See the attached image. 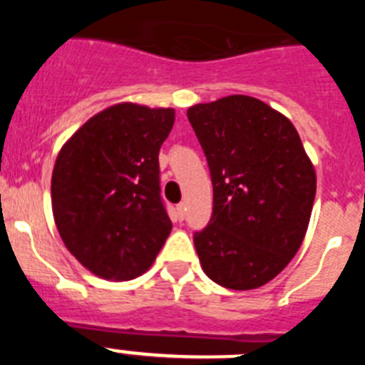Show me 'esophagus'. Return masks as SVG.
<instances>
[{
    "label": "esophagus",
    "mask_w": 365,
    "mask_h": 365,
    "mask_svg": "<svg viewBox=\"0 0 365 365\" xmlns=\"http://www.w3.org/2000/svg\"><path fill=\"white\" fill-rule=\"evenodd\" d=\"M185 212H186L185 202H180V205H177L175 214H177V219H179V221H182V219H185Z\"/></svg>",
    "instance_id": "1"
}]
</instances>
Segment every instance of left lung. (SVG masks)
I'll use <instances>...</instances> for the list:
<instances>
[{
  "label": "left lung",
  "mask_w": 365,
  "mask_h": 365,
  "mask_svg": "<svg viewBox=\"0 0 365 365\" xmlns=\"http://www.w3.org/2000/svg\"><path fill=\"white\" fill-rule=\"evenodd\" d=\"M214 186V210L193 234L206 276L232 291L276 278L311 219L316 173L292 122L245 95L188 109Z\"/></svg>",
  "instance_id": "1"
}]
</instances>
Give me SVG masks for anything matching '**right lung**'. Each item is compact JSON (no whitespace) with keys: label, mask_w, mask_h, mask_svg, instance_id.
Instances as JSON below:
<instances>
[{"label":"right lung","mask_w":365,"mask_h":365,"mask_svg":"<svg viewBox=\"0 0 365 365\" xmlns=\"http://www.w3.org/2000/svg\"><path fill=\"white\" fill-rule=\"evenodd\" d=\"M173 120L170 108L117 104L89 118L58 153L51 180L58 232L100 278L146 272L172 232L159 150Z\"/></svg>","instance_id":"add662e5"}]
</instances>
